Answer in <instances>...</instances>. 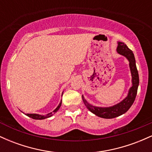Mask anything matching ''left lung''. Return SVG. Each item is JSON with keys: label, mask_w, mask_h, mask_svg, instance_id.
Segmentation results:
<instances>
[{"label": "left lung", "mask_w": 152, "mask_h": 152, "mask_svg": "<svg viewBox=\"0 0 152 152\" xmlns=\"http://www.w3.org/2000/svg\"><path fill=\"white\" fill-rule=\"evenodd\" d=\"M116 50H117L118 53L126 57L129 61V67L132 76V86L129 91L127 96L122 102L116 105L111 106V107H97V106H94L88 104L85 100L84 97L82 96L83 102L87 109L93 114L104 118H113L126 113L130 109L135 100L139 83V74H138L135 58H134V55L132 50H130L124 43L122 42L118 43V47Z\"/></svg>", "instance_id": "obj_1"}]
</instances>
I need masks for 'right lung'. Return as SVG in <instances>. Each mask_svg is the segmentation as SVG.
I'll return each instance as SVG.
<instances>
[{
	"mask_svg": "<svg viewBox=\"0 0 152 152\" xmlns=\"http://www.w3.org/2000/svg\"><path fill=\"white\" fill-rule=\"evenodd\" d=\"M61 102L60 103V104H58V106H57V108L53 112H50L49 114L45 115V116H43V115H39V114H26V116H29V117L34 118V119H39V120H41V119H44V118H48V117H50V116L53 115L54 113L56 112L59 109V108L61 107Z\"/></svg>",
	"mask_w": 152,
	"mask_h": 152,
	"instance_id": "obj_1",
	"label": "right lung"
}]
</instances>
